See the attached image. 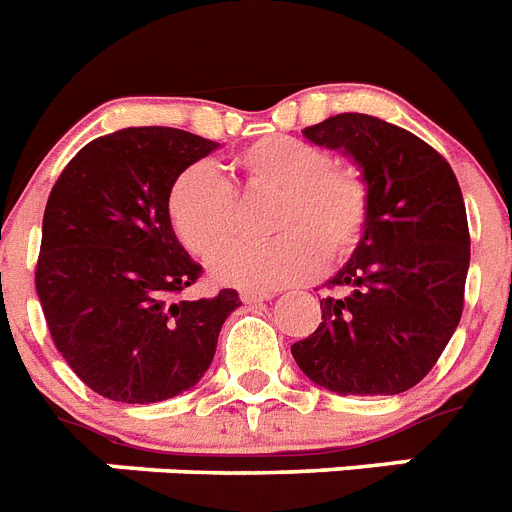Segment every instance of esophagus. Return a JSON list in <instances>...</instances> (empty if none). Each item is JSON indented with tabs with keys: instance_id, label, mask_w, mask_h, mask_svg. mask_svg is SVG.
<instances>
[{
	"instance_id": "1",
	"label": "esophagus",
	"mask_w": 512,
	"mask_h": 512,
	"mask_svg": "<svg viewBox=\"0 0 512 512\" xmlns=\"http://www.w3.org/2000/svg\"><path fill=\"white\" fill-rule=\"evenodd\" d=\"M239 296H242L244 304H260V302H268V299H273V294H270V291H260V289H242L239 291Z\"/></svg>"
}]
</instances>
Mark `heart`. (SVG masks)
<instances>
[{"label":"heart","instance_id":"b5f03b06","mask_svg":"<svg viewBox=\"0 0 512 512\" xmlns=\"http://www.w3.org/2000/svg\"><path fill=\"white\" fill-rule=\"evenodd\" d=\"M236 192L273 195L265 229L268 242L234 244L213 260V276L226 283L276 289L341 263L359 247L369 223L372 192L354 161H338L320 145L294 135H268L231 158ZM236 192L226 176L195 163L169 190V221L176 239L195 257L216 255L234 239Z\"/></svg>","mask_w":512,"mask_h":512}]
</instances>
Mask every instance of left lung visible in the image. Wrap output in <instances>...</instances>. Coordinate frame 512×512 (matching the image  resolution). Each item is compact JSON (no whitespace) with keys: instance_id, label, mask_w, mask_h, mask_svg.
<instances>
[{"instance_id":"1","label":"left lung","mask_w":512,"mask_h":512,"mask_svg":"<svg viewBox=\"0 0 512 512\" xmlns=\"http://www.w3.org/2000/svg\"><path fill=\"white\" fill-rule=\"evenodd\" d=\"M304 137L343 148L372 192L362 242L291 346L304 375L338 395H398L429 375L463 315L471 236L450 163L422 137L367 114H336Z\"/></svg>"}]
</instances>
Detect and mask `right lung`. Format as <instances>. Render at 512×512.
Instances as JSON below:
<instances>
[{
  "label": "right lung",
  "mask_w": 512,
  "mask_h": 512,
  "mask_svg": "<svg viewBox=\"0 0 512 512\" xmlns=\"http://www.w3.org/2000/svg\"><path fill=\"white\" fill-rule=\"evenodd\" d=\"M218 145L174 127H127L85 145L51 187L36 291L51 341L80 380L122 403L192 388L239 307L234 289L187 302L203 276L169 221V190Z\"/></svg>",
  "instance_id": "add662e5"
}]
</instances>
